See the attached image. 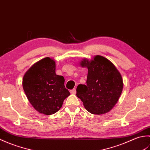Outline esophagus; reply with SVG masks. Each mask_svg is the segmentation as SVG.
I'll use <instances>...</instances> for the list:
<instances>
[{
    "mask_svg": "<svg viewBox=\"0 0 150 150\" xmlns=\"http://www.w3.org/2000/svg\"><path fill=\"white\" fill-rule=\"evenodd\" d=\"M70 93H71V94H75L76 93V89H73V90H70Z\"/></svg>",
    "mask_w": 150,
    "mask_h": 150,
    "instance_id": "esophagus-1",
    "label": "esophagus"
}]
</instances>
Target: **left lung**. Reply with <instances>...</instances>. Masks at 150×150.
<instances>
[{"mask_svg": "<svg viewBox=\"0 0 150 150\" xmlns=\"http://www.w3.org/2000/svg\"><path fill=\"white\" fill-rule=\"evenodd\" d=\"M81 66L88 69L87 84L78 86L77 96L92 114L101 115L110 111L119 100L123 89L120 72L112 62L100 55L91 60L83 59Z\"/></svg>", "mask_w": 150, "mask_h": 150, "instance_id": "1", "label": "left lung"}]
</instances>
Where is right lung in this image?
<instances>
[{
    "mask_svg": "<svg viewBox=\"0 0 150 150\" xmlns=\"http://www.w3.org/2000/svg\"><path fill=\"white\" fill-rule=\"evenodd\" d=\"M55 68V60L46 57L35 63L22 79L28 100L37 111L46 115L58 111L70 95L65 88L64 78L56 74Z\"/></svg>",
    "mask_w": 150,
    "mask_h": 150,
    "instance_id": "right-lung-1",
    "label": "right lung"
}]
</instances>
